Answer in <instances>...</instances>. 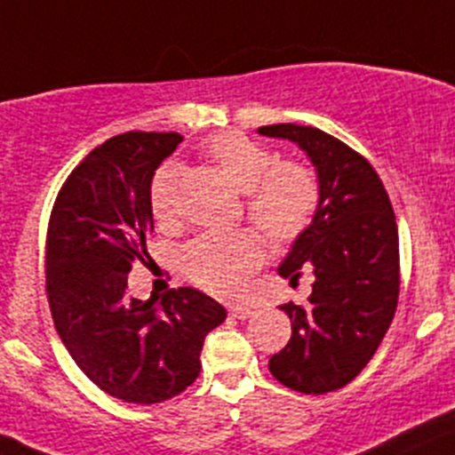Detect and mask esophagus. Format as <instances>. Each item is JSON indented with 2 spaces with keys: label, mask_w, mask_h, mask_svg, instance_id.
<instances>
[{
  "label": "esophagus",
  "mask_w": 455,
  "mask_h": 455,
  "mask_svg": "<svg viewBox=\"0 0 455 455\" xmlns=\"http://www.w3.org/2000/svg\"><path fill=\"white\" fill-rule=\"evenodd\" d=\"M230 315L236 319H248L254 315V308H250V306H230Z\"/></svg>",
  "instance_id": "1"
}]
</instances>
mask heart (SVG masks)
I'll list each match as a JSON object with an SVG mask.
<instances>
[{
    "label": "heart",
    "instance_id": "1",
    "mask_svg": "<svg viewBox=\"0 0 455 455\" xmlns=\"http://www.w3.org/2000/svg\"><path fill=\"white\" fill-rule=\"evenodd\" d=\"M203 154L245 194V210L259 230L276 243L299 239L313 223L319 207V183L310 167L281 160L276 151L243 133H219L203 147ZM176 167L163 165L149 183V207L158 223L174 212ZM266 245L252 230L232 235H203L185 245L180 266L198 288L220 297H235L263 261Z\"/></svg>",
    "mask_w": 455,
    "mask_h": 455
}]
</instances>
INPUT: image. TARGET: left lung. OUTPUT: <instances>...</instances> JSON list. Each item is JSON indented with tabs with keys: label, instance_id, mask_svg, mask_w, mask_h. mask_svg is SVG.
Returning a JSON list of instances; mask_svg holds the SVG:
<instances>
[{
	"label": "left lung",
	"instance_id": "1",
	"mask_svg": "<svg viewBox=\"0 0 455 455\" xmlns=\"http://www.w3.org/2000/svg\"><path fill=\"white\" fill-rule=\"evenodd\" d=\"M259 133L295 142L317 172V214L279 266L292 285L301 267L313 272V292L306 304L279 306L292 335L267 366L283 387L322 395L353 382L391 326L400 292L395 214L373 165L331 133L292 123Z\"/></svg>",
	"mask_w": 455,
	"mask_h": 455
}]
</instances>
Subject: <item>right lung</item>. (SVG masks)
<instances>
[{"mask_svg":"<svg viewBox=\"0 0 455 455\" xmlns=\"http://www.w3.org/2000/svg\"><path fill=\"white\" fill-rule=\"evenodd\" d=\"M180 133L129 132L95 147L55 198L46 235V295L55 331L82 373L132 404L183 393L201 373L207 332L228 317L194 288L160 301L127 295L133 263L149 259V183Z\"/></svg>","mask_w":455,"mask_h":455,"instance_id":"1","label":"right lung"}]
</instances>
